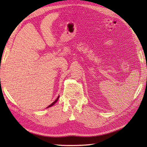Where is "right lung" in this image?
Wrapping results in <instances>:
<instances>
[{
	"mask_svg": "<svg viewBox=\"0 0 147 147\" xmlns=\"http://www.w3.org/2000/svg\"><path fill=\"white\" fill-rule=\"evenodd\" d=\"M58 98H59V96H58V98H57L56 99V100H54V101L53 102V103H52L51 104H50V105H49V106L48 107H47V108H49V107H51L52 106H53V105H54V104H55V103L56 102H57V101H58Z\"/></svg>",
	"mask_w": 147,
	"mask_h": 147,
	"instance_id": "obj_1",
	"label": "right lung"
}]
</instances>
